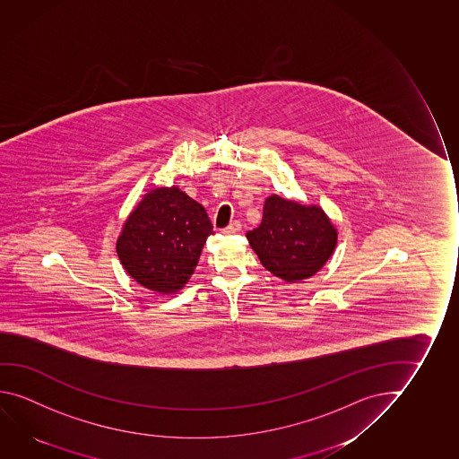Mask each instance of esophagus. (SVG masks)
<instances>
[{
  "mask_svg": "<svg viewBox=\"0 0 459 459\" xmlns=\"http://www.w3.org/2000/svg\"><path fill=\"white\" fill-rule=\"evenodd\" d=\"M241 224L238 221H233L232 224H229V226L222 230V232L227 233V235H232V233L240 232Z\"/></svg>",
  "mask_w": 459,
  "mask_h": 459,
  "instance_id": "obj_1",
  "label": "esophagus"
}]
</instances>
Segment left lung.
Wrapping results in <instances>:
<instances>
[{"instance_id": "8db88e82", "label": "left lung", "mask_w": 459, "mask_h": 459, "mask_svg": "<svg viewBox=\"0 0 459 459\" xmlns=\"http://www.w3.org/2000/svg\"><path fill=\"white\" fill-rule=\"evenodd\" d=\"M337 229L319 204L270 195L262 222L247 233L262 265L284 281L299 282L317 273L337 247Z\"/></svg>"}]
</instances>
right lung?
I'll return each mask as SVG.
<instances>
[{
    "mask_svg": "<svg viewBox=\"0 0 459 459\" xmlns=\"http://www.w3.org/2000/svg\"><path fill=\"white\" fill-rule=\"evenodd\" d=\"M212 233L202 204L178 186H163L144 194L128 214L116 251L138 284L159 294H175L189 281Z\"/></svg>",
    "mask_w": 459,
    "mask_h": 459,
    "instance_id": "obj_1",
    "label": "right lung"
}]
</instances>
